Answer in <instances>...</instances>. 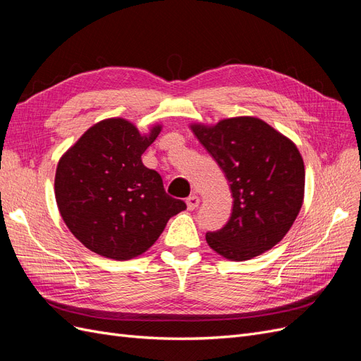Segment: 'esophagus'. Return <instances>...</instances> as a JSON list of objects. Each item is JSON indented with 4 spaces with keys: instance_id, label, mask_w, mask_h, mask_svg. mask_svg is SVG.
<instances>
[{
    "instance_id": "obj_1",
    "label": "esophagus",
    "mask_w": 361,
    "mask_h": 361,
    "mask_svg": "<svg viewBox=\"0 0 361 361\" xmlns=\"http://www.w3.org/2000/svg\"><path fill=\"white\" fill-rule=\"evenodd\" d=\"M199 203H200V199H199V195H195V194H191L190 197L187 199V206H188L190 211H194L195 207L199 206Z\"/></svg>"
}]
</instances>
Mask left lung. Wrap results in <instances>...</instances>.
<instances>
[{"mask_svg":"<svg viewBox=\"0 0 361 361\" xmlns=\"http://www.w3.org/2000/svg\"><path fill=\"white\" fill-rule=\"evenodd\" d=\"M231 182L232 215L206 241L228 260H248L279 244L304 200V162L292 140L257 117L191 125Z\"/></svg>","mask_w":361,"mask_h":361,"instance_id":"8db88e82","label":"left lung"}]
</instances>
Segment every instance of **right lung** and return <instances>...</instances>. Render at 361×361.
I'll return each mask as SVG.
<instances>
[{
    "label": "right lung",
    "mask_w": 361,
    "mask_h": 361,
    "mask_svg": "<svg viewBox=\"0 0 361 361\" xmlns=\"http://www.w3.org/2000/svg\"><path fill=\"white\" fill-rule=\"evenodd\" d=\"M162 126L147 134L129 120L105 118L89 128L57 166L56 200L63 221L93 253L129 260L155 244L173 215L187 209L164 190L141 155Z\"/></svg>",
    "instance_id": "1"
}]
</instances>
